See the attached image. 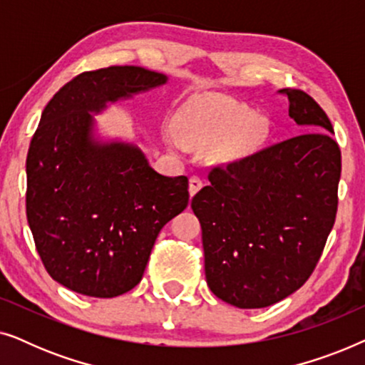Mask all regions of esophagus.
Returning <instances> with one entry per match:
<instances>
[{
  "mask_svg": "<svg viewBox=\"0 0 365 365\" xmlns=\"http://www.w3.org/2000/svg\"><path fill=\"white\" fill-rule=\"evenodd\" d=\"M202 186H204V182H202L201 178H199V176H191V179H189V194H191V196H194V194H196Z\"/></svg>",
  "mask_w": 365,
  "mask_h": 365,
  "instance_id": "esophagus-1",
  "label": "esophagus"
}]
</instances>
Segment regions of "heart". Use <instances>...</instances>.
Instances as JSON below:
<instances>
[{
	"label": "heart",
	"mask_w": 365,
	"mask_h": 365,
	"mask_svg": "<svg viewBox=\"0 0 365 365\" xmlns=\"http://www.w3.org/2000/svg\"><path fill=\"white\" fill-rule=\"evenodd\" d=\"M178 133L194 148L224 146L226 158H242L256 151L266 139L267 128L242 104L229 99L204 98L192 103L178 118ZM173 146H181L176 133L168 136Z\"/></svg>",
	"instance_id": "1"
}]
</instances>
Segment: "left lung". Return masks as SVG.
Listing matches in <instances>:
<instances>
[{"mask_svg":"<svg viewBox=\"0 0 365 365\" xmlns=\"http://www.w3.org/2000/svg\"><path fill=\"white\" fill-rule=\"evenodd\" d=\"M296 138L216 166L192 197L212 294L239 309L272 306L307 281L336 221L341 149L324 109L281 89Z\"/></svg>","mask_w":365,"mask_h":365,"instance_id":"8db88e82","label":"left lung"}]
</instances>
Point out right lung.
Instances as JSON below:
<instances>
[{
  "label": "right lung",
  "instance_id": "add662e5",
  "mask_svg": "<svg viewBox=\"0 0 365 365\" xmlns=\"http://www.w3.org/2000/svg\"><path fill=\"white\" fill-rule=\"evenodd\" d=\"M168 83L139 66L86 71L46 104L26 158V216L49 276L89 297H116L143 279L161 229L187 207V178L154 171L131 143L98 141L106 103Z\"/></svg>",
  "mask_w": 365,
  "mask_h": 365
}]
</instances>
